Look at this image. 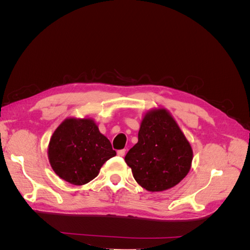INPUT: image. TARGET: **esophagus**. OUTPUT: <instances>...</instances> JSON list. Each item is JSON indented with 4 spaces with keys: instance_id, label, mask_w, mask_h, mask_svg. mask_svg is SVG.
<instances>
[{
    "instance_id": "esophagus-1",
    "label": "esophagus",
    "mask_w": 250,
    "mask_h": 250,
    "mask_svg": "<svg viewBox=\"0 0 250 250\" xmlns=\"http://www.w3.org/2000/svg\"><path fill=\"white\" fill-rule=\"evenodd\" d=\"M125 152H126V150L125 149H122V150H118V155L119 156H124L125 155Z\"/></svg>"
}]
</instances>
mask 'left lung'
<instances>
[{
  "label": "left lung",
  "mask_w": 250,
  "mask_h": 250,
  "mask_svg": "<svg viewBox=\"0 0 250 250\" xmlns=\"http://www.w3.org/2000/svg\"><path fill=\"white\" fill-rule=\"evenodd\" d=\"M192 161L191 144L169 110L156 107L144 113L139 141L125 156L142 188L162 192L175 187L190 172Z\"/></svg>",
  "instance_id": "left-lung-1"
}]
</instances>
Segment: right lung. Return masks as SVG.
<instances>
[{
  "label": "right lung",
  "mask_w": 250,
  "mask_h": 250,
  "mask_svg": "<svg viewBox=\"0 0 250 250\" xmlns=\"http://www.w3.org/2000/svg\"><path fill=\"white\" fill-rule=\"evenodd\" d=\"M116 154L109 140L89 117L63 120L48 146L53 171L75 186H83L97 177L104 163Z\"/></svg>",
  "instance_id": "obj_1"
}]
</instances>
